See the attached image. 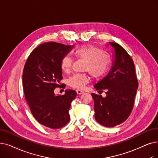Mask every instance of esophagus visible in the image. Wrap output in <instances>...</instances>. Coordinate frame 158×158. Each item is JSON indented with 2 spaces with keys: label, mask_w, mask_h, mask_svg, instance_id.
Segmentation results:
<instances>
[{
  "label": "esophagus",
  "mask_w": 158,
  "mask_h": 158,
  "mask_svg": "<svg viewBox=\"0 0 158 158\" xmlns=\"http://www.w3.org/2000/svg\"><path fill=\"white\" fill-rule=\"evenodd\" d=\"M76 92H77V94H79V95L82 94H83V93H84V92H83V91H82V90H79V89H77V90H76Z\"/></svg>",
  "instance_id": "obj_1"
}]
</instances>
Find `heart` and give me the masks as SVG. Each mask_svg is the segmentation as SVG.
Listing matches in <instances>:
<instances>
[{
    "instance_id": "obj_1",
    "label": "heart",
    "mask_w": 158,
    "mask_h": 158,
    "mask_svg": "<svg viewBox=\"0 0 158 158\" xmlns=\"http://www.w3.org/2000/svg\"><path fill=\"white\" fill-rule=\"evenodd\" d=\"M75 57L86 61L85 71L88 72L92 77L98 78L104 75L108 71L110 60L108 55L96 46L88 44L81 46L75 50ZM73 63L72 59L69 56H64L60 62L61 69L64 72H69ZM88 82V77L85 73H75L68 81L69 86L78 88H83Z\"/></svg>"
}]
</instances>
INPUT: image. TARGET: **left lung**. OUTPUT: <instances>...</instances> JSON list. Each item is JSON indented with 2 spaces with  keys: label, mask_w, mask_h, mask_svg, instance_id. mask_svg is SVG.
I'll list each match as a JSON object with an SVG mask.
<instances>
[{
  "label": "left lung",
  "mask_w": 158,
  "mask_h": 158,
  "mask_svg": "<svg viewBox=\"0 0 158 158\" xmlns=\"http://www.w3.org/2000/svg\"><path fill=\"white\" fill-rule=\"evenodd\" d=\"M113 53L112 66L106 76L94 85L106 96L92 94L95 119L101 125L114 127L124 122L132 112L138 88L135 66L127 51L115 43H108Z\"/></svg>",
  "instance_id": "obj_1"
}]
</instances>
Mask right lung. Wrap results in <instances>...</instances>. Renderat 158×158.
<instances>
[{"label":"right lung","instance_id":"1","mask_svg":"<svg viewBox=\"0 0 158 158\" xmlns=\"http://www.w3.org/2000/svg\"><path fill=\"white\" fill-rule=\"evenodd\" d=\"M73 48L54 42L43 43L32 51L24 68L23 90L31 112L40 124L50 128H62L70 121L68 111L77 96L69 89L62 95L54 93L63 79L61 60Z\"/></svg>","mask_w":158,"mask_h":158}]
</instances>
